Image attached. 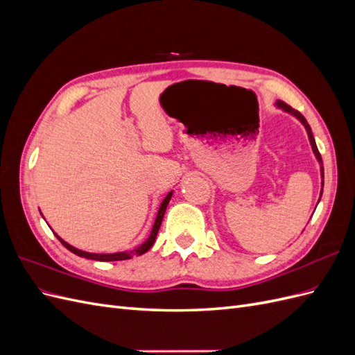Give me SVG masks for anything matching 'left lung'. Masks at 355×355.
Returning <instances> with one entry per match:
<instances>
[{"mask_svg": "<svg viewBox=\"0 0 355 355\" xmlns=\"http://www.w3.org/2000/svg\"><path fill=\"white\" fill-rule=\"evenodd\" d=\"M277 105L280 106L282 110H284L286 112H288V114H292V115H295L297 120L302 123L304 125H305V128H306V133H308V137H309V144H311V146H313V151H314V154H315V157H317V159H318V163H320V166H321V185H324V168H323V159H321V155H320V153H318V148H317V145H315V141H314V136H313V132H311V127H309V124L306 123V120H305V116L300 114L299 111H296V110H293L292 106L290 105H287V103H284V102H282V101H278L277 102ZM323 192V191H321Z\"/></svg>", "mask_w": 355, "mask_h": 355, "instance_id": "1", "label": "left lung"}]
</instances>
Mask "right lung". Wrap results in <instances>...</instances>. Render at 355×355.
Instances as JSON below:
<instances>
[{
  "instance_id": "obj_1",
  "label": "right lung",
  "mask_w": 355,
  "mask_h": 355,
  "mask_svg": "<svg viewBox=\"0 0 355 355\" xmlns=\"http://www.w3.org/2000/svg\"><path fill=\"white\" fill-rule=\"evenodd\" d=\"M171 194L173 192H168L167 197L163 200V202H161L159 206V210H158V214H157V219H155V223L153 227V231H151V235H149V239L142 244L139 245L136 250H132V252H120V253H112V254H99V253H89V252H83V250H78L75 249V247H72L71 244L63 241L59 235H56V237L59 239V241L67 247V249L72 253H75L77 256H81V257H87V259H93V261H101V262H111V261H125V259H130L132 256H136V254H144L145 252H148L149 249H151L154 241H155V237L158 234V230L161 227V222H163V218H164V213H166V209H167V204L171 198Z\"/></svg>"
}]
</instances>
